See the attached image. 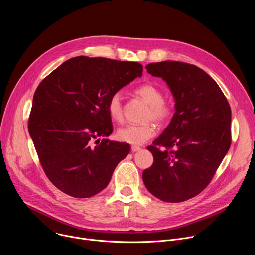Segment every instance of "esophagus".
I'll use <instances>...</instances> for the list:
<instances>
[{
  "label": "esophagus",
  "instance_id": "1",
  "mask_svg": "<svg viewBox=\"0 0 255 255\" xmlns=\"http://www.w3.org/2000/svg\"><path fill=\"white\" fill-rule=\"evenodd\" d=\"M141 148L139 147V146H135V145H132L131 146V151L132 152H137V151H139Z\"/></svg>",
  "mask_w": 255,
  "mask_h": 255
}]
</instances>
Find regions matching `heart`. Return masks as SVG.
I'll return each instance as SVG.
<instances>
[{
	"label": "heart",
	"instance_id": "1",
	"mask_svg": "<svg viewBox=\"0 0 255 255\" xmlns=\"http://www.w3.org/2000/svg\"><path fill=\"white\" fill-rule=\"evenodd\" d=\"M136 95L149 105L147 119H153L159 124H164L172 117L174 106L170 101L163 99L162 91L153 84H144L135 90ZM108 113L114 121L120 122L123 118L122 98L119 93L113 94L108 101ZM156 134V126L153 122L144 124H129L120 128L117 132L118 140L132 145L146 143Z\"/></svg>",
	"mask_w": 255,
	"mask_h": 255
}]
</instances>
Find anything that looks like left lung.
<instances>
[{
    "instance_id": "left-lung-1",
    "label": "left lung",
    "mask_w": 255,
    "mask_h": 255,
    "mask_svg": "<svg viewBox=\"0 0 255 255\" xmlns=\"http://www.w3.org/2000/svg\"><path fill=\"white\" fill-rule=\"evenodd\" d=\"M146 69L168 85L175 113L147 147L154 161L143 171V183L161 201L184 202L207 188L228 152L231 109L217 83L194 64L166 60Z\"/></svg>"
}]
</instances>
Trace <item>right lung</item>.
I'll return each instance as SVG.
<instances>
[{
	"label": "right lung",
	"mask_w": 255,
	"mask_h": 255,
	"mask_svg": "<svg viewBox=\"0 0 255 255\" xmlns=\"http://www.w3.org/2000/svg\"><path fill=\"white\" fill-rule=\"evenodd\" d=\"M142 69L138 62L78 56L59 65L36 89L29 134L46 176L64 194L90 198L100 193L128 155L127 143L97 139L95 147L92 142L113 132L108 101L140 78Z\"/></svg>",
	"instance_id": "right-lung-1"
}]
</instances>
